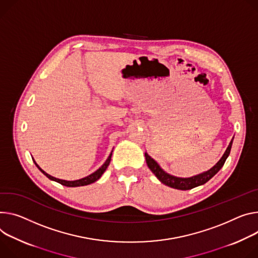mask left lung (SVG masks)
Segmentation results:
<instances>
[{
    "instance_id": "left-lung-1",
    "label": "left lung",
    "mask_w": 258,
    "mask_h": 258,
    "mask_svg": "<svg viewBox=\"0 0 258 258\" xmlns=\"http://www.w3.org/2000/svg\"><path fill=\"white\" fill-rule=\"evenodd\" d=\"M231 145H232V140L230 141L228 147L226 148L224 154L222 155V157L219 159V161L216 163V165L211 168L210 170L199 174L197 176L190 177V178H180V177H175L172 176L168 173H166L163 171L158 163L151 158V156L148 155L147 152H145V157H146V162H147V166L148 168L151 170V172L156 176V178L163 184H166L172 188L175 189H180V190H188L194 188V187L200 186L205 184L206 182H208L211 178H212L224 165V162L226 160V158L228 157L229 153H230V149H231Z\"/></svg>"
}]
</instances>
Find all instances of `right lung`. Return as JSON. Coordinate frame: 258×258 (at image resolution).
Masks as SVG:
<instances>
[{
    "label": "right lung",
    "instance_id": "right-lung-1",
    "mask_svg": "<svg viewBox=\"0 0 258 258\" xmlns=\"http://www.w3.org/2000/svg\"><path fill=\"white\" fill-rule=\"evenodd\" d=\"M111 156H112V152H111V154L109 155V157L107 158V160L104 162V165H103L100 169H98L95 173H92V174H90V175H88V176H86V177H84V178H82V179L75 180V181H67V180H61V179H57V178H55V177H52V176H50L49 174L45 173V172L37 165V162H36L35 160H34V162H35V165L37 166V168H38L46 177H47L48 179H50V180H52V181H55V182H57V183H59V184H61V185L68 186V187H78V186H84V185L91 184V183H93V182H96L97 180H99V179L101 178V176L104 174V172L106 171V169L108 168L109 163H110V161H111Z\"/></svg>",
    "mask_w": 258,
    "mask_h": 258
}]
</instances>
